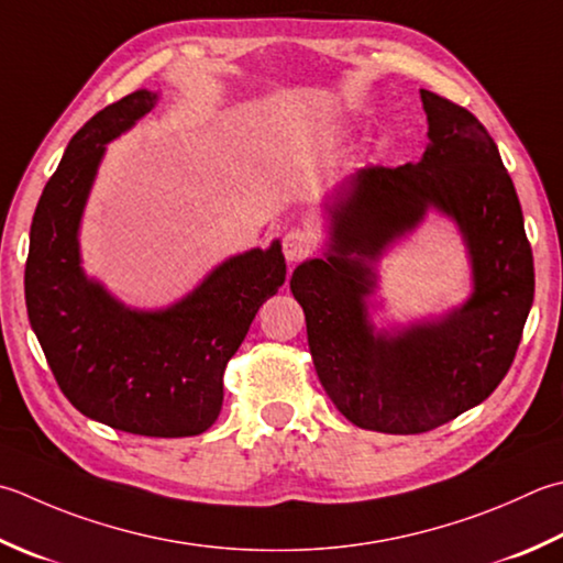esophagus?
Segmentation results:
<instances>
[{
  "mask_svg": "<svg viewBox=\"0 0 563 563\" xmlns=\"http://www.w3.org/2000/svg\"><path fill=\"white\" fill-rule=\"evenodd\" d=\"M317 249V236L310 229H290L288 234L283 236V253L288 263H297L310 256V253Z\"/></svg>",
  "mask_w": 563,
  "mask_h": 563,
  "instance_id": "34e87169",
  "label": "esophagus"
}]
</instances>
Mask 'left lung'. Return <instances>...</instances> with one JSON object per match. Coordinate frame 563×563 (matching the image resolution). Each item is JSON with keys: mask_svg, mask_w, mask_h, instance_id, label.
Returning <instances> with one entry per match:
<instances>
[{"mask_svg": "<svg viewBox=\"0 0 563 563\" xmlns=\"http://www.w3.org/2000/svg\"><path fill=\"white\" fill-rule=\"evenodd\" d=\"M420 95L422 161L351 175L327 207L324 258L300 263L290 278L329 400L349 422L385 434L429 432L486 400L512 366L534 300L532 246L498 146L468 109ZM432 206L465 236L474 292L444 318L376 333L365 305L372 263Z\"/></svg>", "mask_w": 563, "mask_h": 563, "instance_id": "obj_1", "label": "left lung"}]
</instances>
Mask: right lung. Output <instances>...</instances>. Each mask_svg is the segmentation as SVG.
<instances>
[{
	"instance_id": "1",
	"label": "right lung",
	"mask_w": 563,
	"mask_h": 563,
	"mask_svg": "<svg viewBox=\"0 0 563 563\" xmlns=\"http://www.w3.org/2000/svg\"><path fill=\"white\" fill-rule=\"evenodd\" d=\"M156 102V92H131L70 139L33 214L24 292L31 329L75 410L129 434L192 437L222 412L227 363L285 283V256L278 241L231 256L156 312L131 310L87 278L77 231L104 146Z\"/></svg>"
}]
</instances>
